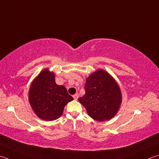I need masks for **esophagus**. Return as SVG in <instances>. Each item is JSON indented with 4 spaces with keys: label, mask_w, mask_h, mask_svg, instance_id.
Masks as SVG:
<instances>
[{
    "label": "esophagus",
    "mask_w": 159,
    "mask_h": 159,
    "mask_svg": "<svg viewBox=\"0 0 159 159\" xmlns=\"http://www.w3.org/2000/svg\"><path fill=\"white\" fill-rule=\"evenodd\" d=\"M73 97L75 100H77L78 98H79V95H78L77 94H75L74 95H73Z\"/></svg>",
    "instance_id": "obj_1"
}]
</instances>
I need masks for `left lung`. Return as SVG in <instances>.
<instances>
[{
	"mask_svg": "<svg viewBox=\"0 0 159 159\" xmlns=\"http://www.w3.org/2000/svg\"><path fill=\"white\" fill-rule=\"evenodd\" d=\"M85 91V95L78 100L92 119L108 120L117 113L122 101L121 91L107 72L101 70L91 74L86 79Z\"/></svg>",
	"mask_w": 159,
	"mask_h": 159,
	"instance_id": "obj_1",
	"label": "left lung"
}]
</instances>
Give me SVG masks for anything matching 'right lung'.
Segmentation results:
<instances>
[{"mask_svg":"<svg viewBox=\"0 0 159 159\" xmlns=\"http://www.w3.org/2000/svg\"><path fill=\"white\" fill-rule=\"evenodd\" d=\"M28 98L35 114L47 121L59 118L67 103L74 99L65 86L56 84L54 74L48 70L42 71L34 79Z\"/></svg>","mask_w":159,"mask_h":159,"instance_id":"add662e5","label":"right lung"}]
</instances>
